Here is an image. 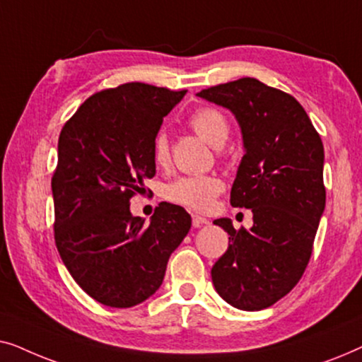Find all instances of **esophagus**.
I'll return each mask as SVG.
<instances>
[{
	"instance_id": "esophagus-1",
	"label": "esophagus",
	"mask_w": 362,
	"mask_h": 362,
	"mask_svg": "<svg viewBox=\"0 0 362 362\" xmlns=\"http://www.w3.org/2000/svg\"><path fill=\"white\" fill-rule=\"evenodd\" d=\"M206 224H209V221H207L206 217L192 214V227H202V226H206Z\"/></svg>"
}]
</instances>
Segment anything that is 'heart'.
Wrapping results in <instances>:
<instances>
[{
    "instance_id": "heart-1",
    "label": "heart",
    "mask_w": 362,
    "mask_h": 362,
    "mask_svg": "<svg viewBox=\"0 0 362 362\" xmlns=\"http://www.w3.org/2000/svg\"><path fill=\"white\" fill-rule=\"evenodd\" d=\"M189 123L197 135L204 138L214 148L224 146L230 135L229 120L217 108H197L191 115ZM153 161L158 166H166L170 163V143H168L166 133L160 132L153 140ZM222 189H224V182L216 175H192L177 177L170 182L165 187V197L186 209L204 212L211 209Z\"/></svg>"
}]
</instances>
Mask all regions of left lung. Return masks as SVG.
Listing matches in <instances>:
<instances>
[{
	"label": "left lung",
	"instance_id": "1",
	"mask_svg": "<svg viewBox=\"0 0 362 362\" xmlns=\"http://www.w3.org/2000/svg\"><path fill=\"white\" fill-rule=\"evenodd\" d=\"M196 95L230 110L239 123L244 156L230 204L254 214L250 230H235L227 217L214 221L229 234V247L212 267V284L234 308H269L298 284L313 250L326 202L323 143L293 97L257 78Z\"/></svg>",
	"mask_w": 362,
	"mask_h": 362
}]
</instances>
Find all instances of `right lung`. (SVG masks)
Listing matches in <instances>:
<instances>
[{
    "mask_svg": "<svg viewBox=\"0 0 362 362\" xmlns=\"http://www.w3.org/2000/svg\"><path fill=\"white\" fill-rule=\"evenodd\" d=\"M186 90L130 82L87 98L59 136L52 176L59 255L98 303L130 308L163 284L168 260L191 229L181 206L161 202L150 224L130 199L156 173L153 140Z\"/></svg>",
    "mask_w": 362,
    "mask_h": 362,
    "instance_id": "obj_1",
    "label": "right lung"
}]
</instances>
